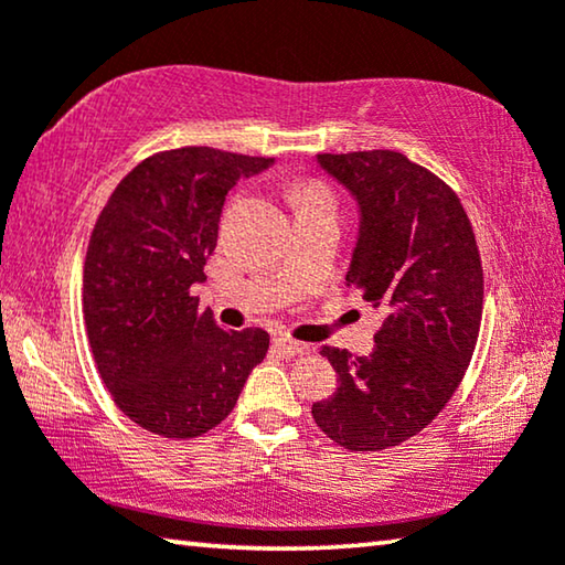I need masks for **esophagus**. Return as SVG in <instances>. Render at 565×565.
I'll return each instance as SVG.
<instances>
[{
  "label": "esophagus",
  "mask_w": 565,
  "mask_h": 565,
  "mask_svg": "<svg viewBox=\"0 0 565 565\" xmlns=\"http://www.w3.org/2000/svg\"><path fill=\"white\" fill-rule=\"evenodd\" d=\"M274 347L279 349L284 356H299V353H306L311 347L309 343H301V341H294L289 337H276L274 339Z\"/></svg>",
  "instance_id": "1"
}]
</instances>
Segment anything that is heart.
Masks as SVG:
<instances>
[{
    "label": "heart",
    "mask_w": 565,
    "mask_h": 565,
    "mask_svg": "<svg viewBox=\"0 0 565 565\" xmlns=\"http://www.w3.org/2000/svg\"><path fill=\"white\" fill-rule=\"evenodd\" d=\"M291 199L299 212H311V209H333V196L327 186L317 181H303V184L291 191Z\"/></svg>",
    "instance_id": "heart-1"
}]
</instances>
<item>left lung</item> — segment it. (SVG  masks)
Returning <instances> with one entry per match:
<instances>
[{
  "label": "left lung",
  "instance_id": "left-lung-1",
  "mask_svg": "<svg viewBox=\"0 0 565 565\" xmlns=\"http://www.w3.org/2000/svg\"><path fill=\"white\" fill-rule=\"evenodd\" d=\"M359 206L347 286L386 313L369 356L323 347L339 386L311 408L331 441L384 451L431 424L471 363L483 269L461 202L398 151L317 154Z\"/></svg>",
  "mask_w": 565,
  "mask_h": 565
}]
</instances>
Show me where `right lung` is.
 Wrapping results in <instances>:
<instances>
[{"label": "right lung", "instance_id": "add662e5", "mask_svg": "<svg viewBox=\"0 0 565 565\" xmlns=\"http://www.w3.org/2000/svg\"><path fill=\"white\" fill-rule=\"evenodd\" d=\"M271 164L212 147L161 151L102 209L84 262V321L114 404L151 434L196 438L222 424L266 356L269 333L218 327L191 286L206 279L228 189Z\"/></svg>", "mask_w": 565, "mask_h": 565}]
</instances>
